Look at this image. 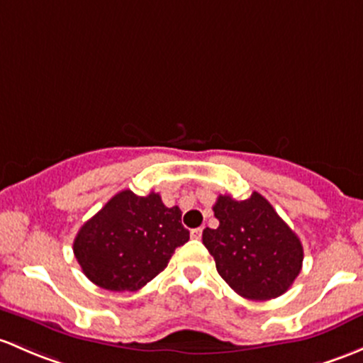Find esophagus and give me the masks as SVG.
Segmentation results:
<instances>
[{
  "instance_id": "esophagus-1",
  "label": "esophagus",
  "mask_w": 363,
  "mask_h": 363,
  "mask_svg": "<svg viewBox=\"0 0 363 363\" xmlns=\"http://www.w3.org/2000/svg\"><path fill=\"white\" fill-rule=\"evenodd\" d=\"M201 233H203V228H196V230L191 231V238H201Z\"/></svg>"
}]
</instances>
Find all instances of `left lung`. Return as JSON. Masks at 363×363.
I'll use <instances>...</instances> for the list:
<instances>
[{
    "label": "left lung",
    "instance_id": "obj_1",
    "mask_svg": "<svg viewBox=\"0 0 363 363\" xmlns=\"http://www.w3.org/2000/svg\"><path fill=\"white\" fill-rule=\"evenodd\" d=\"M212 211L219 226L201 238L223 280L247 299L287 292L303 268V245L272 203L257 191L247 200L220 194Z\"/></svg>",
    "mask_w": 363,
    "mask_h": 363
}]
</instances>
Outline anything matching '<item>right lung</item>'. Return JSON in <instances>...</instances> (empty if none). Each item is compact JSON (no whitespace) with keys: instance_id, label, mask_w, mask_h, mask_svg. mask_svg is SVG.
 Returning <instances> with one entry per match:
<instances>
[{"instance_id":"1","label":"right lung","mask_w":363,"mask_h":363,"mask_svg":"<svg viewBox=\"0 0 363 363\" xmlns=\"http://www.w3.org/2000/svg\"><path fill=\"white\" fill-rule=\"evenodd\" d=\"M181 217V208L165 207L158 193L137 196L125 189L83 224L72 243L74 257L99 287L135 292L189 240Z\"/></svg>"}]
</instances>
